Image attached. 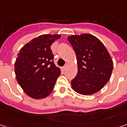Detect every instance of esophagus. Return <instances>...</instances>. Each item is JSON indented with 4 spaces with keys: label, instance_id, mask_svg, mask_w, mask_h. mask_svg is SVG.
<instances>
[{
    "label": "esophagus",
    "instance_id": "obj_1",
    "mask_svg": "<svg viewBox=\"0 0 127 127\" xmlns=\"http://www.w3.org/2000/svg\"><path fill=\"white\" fill-rule=\"evenodd\" d=\"M66 65H64V66L62 67V69H63V70H64V69H66Z\"/></svg>",
    "mask_w": 127,
    "mask_h": 127
}]
</instances>
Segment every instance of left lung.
Instances as JSON below:
<instances>
[{"label":"left lung","instance_id":"1","mask_svg":"<svg viewBox=\"0 0 127 127\" xmlns=\"http://www.w3.org/2000/svg\"><path fill=\"white\" fill-rule=\"evenodd\" d=\"M77 59V73L71 80L72 88L77 93L91 95L109 81L113 61L103 43L90 34L72 35L68 38Z\"/></svg>","mask_w":127,"mask_h":127}]
</instances>
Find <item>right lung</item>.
Listing matches in <instances>:
<instances>
[{"label": "right lung", "mask_w": 127, "mask_h": 127, "mask_svg": "<svg viewBox=\"0 0 127 127\" xmlns=\"http://www.w3.org/2000/svg\"><path fill=\"white\" fill-rule=\"evenodd\" d=\"M60 34H43L26 43L18 53L15 73L18 84L32 98H45L52 92L61 69L53 62L50 48Z\"/></svg>", "instance_id": "obj_1"}]
</instances>
